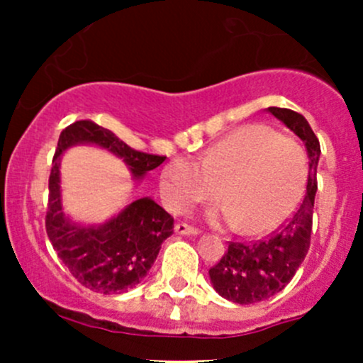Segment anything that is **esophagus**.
<instances>
[{"label": "esophagus", "mask_w": 363, "mask_h": 363, "mask_svg": "<svg viewBox=\"0 0 363 363\" xmlns=\"http://www.w3.org/2000/svg\"><path fill=\"white\" fill-rule=\"evenodd\" d=\"M175 233L177 235H199V230L193 228V226L186 225V223H177V225L174 226Z\"/></svg>", "instance_id": "esophagus-1"}]
</instances>
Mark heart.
<instances>
[{"instance_id": "obj_1", "label": "heart", "mask_w": 363, "mask_h": 363, "mask_svg": "<svg viewBox=\"0 0 363 363\" xmlns=\"http://www.w3.org/2000/svg\"><path fill=\"white\" fill-rule=\"evenodd\" d=\"M303 147L267 124H246L212 144L200 163L175 158L164 164L160 193L181 212L216 195L223 203L208 212L218 225L239 226L244 235L276 230L300 203L306 189Z\"/></svg>"}]
</instances>
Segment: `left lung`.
<instances>
[{
  "label": "left lung",
  "mask_w": 363,
  "mask_h": 363,
  "mask_svg": "<svg viewBox=\"0 0 363 363\" xmlns=\"http://www.w3.org/2000/svg\"><path fill=\"white\" fill-rule=\"evenodd\" d=\"M267 111L303 142L309 158V174L306 195L298 208L276 233L259 242H230L228 251L218 265L208 270L214 290L223 298L242 306L270 298L294 279L309 251L314 196L318 191L316 170L321 149L313 128L302 113L290 108L269 107Z\"/></svg>",
  "instance_id": "8db88e82"
}]
</instances>
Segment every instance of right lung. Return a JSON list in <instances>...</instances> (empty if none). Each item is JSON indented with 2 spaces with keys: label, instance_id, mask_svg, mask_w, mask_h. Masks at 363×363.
Listing matches in <instances>:
<instances>
[{
  "label": "right lung",
  "instance_id": "1",
  "mask_svg": "<svg viewBox=\"0 0 363 363\" xmlns=\"http://www.w3.org/2000/svg\"><path fill=\"white\" fill-rule=\"evenodd\" d=\"M73 145H96L123 160L131 179L140 182L164 156L131 149L107 128L77 121L57 140L49 177L45 228L52 247L82 286L104 295H121L137 286L158 258L161 244L174 233V218L149 196L138 199L100 225L72 221L63 208L61 156Z\"/></svg>",
  "mask_w": 363,
  "mask_h": 363
}]
</instances>
